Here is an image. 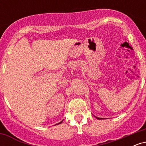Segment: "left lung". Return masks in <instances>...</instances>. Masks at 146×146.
<instances>
[{"label": "left lung", "mask_w": 146, "mask_h": 146, "mask_svg": "<svg viewBox=\"0 0 146 146\" xmlns=\"http://www.w3.org/2000/svg\"><path fill=\"white\" fill-rule=\"evenodd\" d=\"M96 117V118L98 119H105L104 118H100V117Z\"/></svg>", "instance_id": "left-lung-1"}]
</instances>
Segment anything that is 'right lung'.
I'll use <instances>...</instances> for the list:
<instances>
[{"mask_svg": "<svg viewBox=\"0 0 146 146\" xmlns=\"http://www.w3.org/2000/svg\"><path fill=\"white\" fill-rule=\"evenodd\" d=\"M62 121H60V123H58V124H60V123H62ZM56 125H57V124H56Z\"/></svg>", "mask_w": 146, "mask_h": 146, "instance_id": "add662e5", "label": "right lung"}]
</instances>
